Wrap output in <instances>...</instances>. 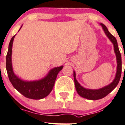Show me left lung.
Masks as SVG:
<instances>
[{
  "instance_id": "8db88e82",
  "label": "left lung",
  "mask_w": 125,
  "mask_h": 125,
  "mask_svg": "<svg viewBox=\"0 0 125 125\" xmlns=\"http://www.w3.org/2000/svg\"><path fill=\"white\" fill-rule=\"evenodd\" d=\"M100 25H102L105 34H106L107 38L109 39V40L112 42L114 45V52L115 53L116 58H117V72H116L114 80L111 84L107 86H104L99 89H86L81 86L80 84L78 82L76 79V73H75V71H73L74 81H75V86L76 92L81 97L87 98L88 100H97L104 98L110 92H112L119 83L121 74H122V57H121V54L119 51V49H118V44H117V39L109 33L107 27L104 24L100 23Z\"/></svg>"
}]
</instances>
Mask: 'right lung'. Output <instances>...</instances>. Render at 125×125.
<instances>
[{"label":"right lung","instance_id":"add662e5","mask_svg":"<svg viewBox=\"0 0 125 125\" xmlns=\"http://www.w3.org/2000/svg\"><path fill=\"white\" fill-rule=\"evenodd\" d=\"M15 36H13L11 39L6 57V69L10 81L13 87L24 97L30 99H42L46 97L52 91L58 73L62 70L63 66L62 65L51 69L45 77L39 80L28 81H23L19 78L13 72L11 61L12 47Z\"/></svg>","mask_w":125,"mask_h":125}]
</instances>
